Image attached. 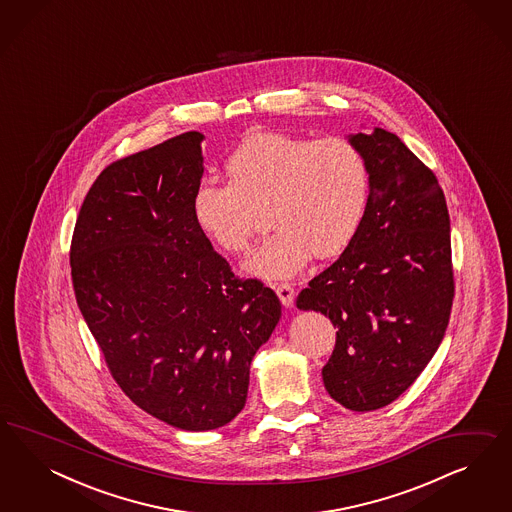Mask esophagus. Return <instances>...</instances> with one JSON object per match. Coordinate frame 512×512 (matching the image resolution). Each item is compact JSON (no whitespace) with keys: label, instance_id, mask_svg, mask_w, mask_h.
I'll use <instances>...</instances> for the list:
<instances>
[{"label":"esophagus","instance_id":"34e87169","mask_svg":"<svg viewBox=\"0 0 512 512\" xmlns=\"http://www.w3.org/2000/svg\"><path fill=\"white\" fill-rule=\"evenodd\" d=\"M274 289H276V295L279 296L283 306H287V308L293 306V302H295V289L289 283H278V285H274Z\"/></svg>","mask_w":512,"mask_h":512}]
</instances>
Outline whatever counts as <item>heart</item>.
<instances>
[{
	"instance_id": "1",
	"label": "heart",
	"mask_w": 512,
	"mask_h": 512,
	"mask_svg": "<svg viewBox=\"0 0 512 512\" xmlns=\"http://www.w3.org/2000/svg\"><path fill=\"white\" fill-rule=\"evenodd\" d=\"M229 184L195 187L191 212L202 233L229 253L249 248L263 212L276 229L244 268L255 278L296 276L311 255L334 257L357 236L370 197L364 155L341 139L259 133L227 159Z\"/></svg>"
}]
</instances>
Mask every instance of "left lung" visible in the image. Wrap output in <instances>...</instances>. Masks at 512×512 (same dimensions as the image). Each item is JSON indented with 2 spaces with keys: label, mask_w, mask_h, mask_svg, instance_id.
<instances>
[{
  "label": "left lung",
  "mask_w": 512,
  "mask_h": 512,
  "mask_svg": "<svg viewBox=\"0 0 512 512\" xmlns=\"http://www.w3.org/2000/svg\"><path fill=\"white\" fill-rule=\"evenodd\" d=\"M370 172L362 225L336 263L296 298L325 313L336 347L323 368L328 394L351 411L394 402L439 347L454 298L443 189L394 133L351 135Z\"/></svg>",
  "instance_id": "8db88e82"
}]
</instances>
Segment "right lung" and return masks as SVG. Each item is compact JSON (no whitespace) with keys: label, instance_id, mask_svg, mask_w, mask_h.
I'll use <instances>...</instances> for the list:
<instances>
[{"label":"right lung","instance_id":"add662e5","mask_svg":"<svg viewBox=\"0 0 512 512\" xmlns=\"http://www.w3.org/2000/svg\"><path fill=\"white\" fill-rule=\"evenodd\" d=\"M204 135L110 163L71 240L78 308L109 372L142 411L187 432L244 409L249 366L281 317L276 293L236 278L191 212Z\"/></svg>","mask_w":512,"mask_h":512}]
</instances>
